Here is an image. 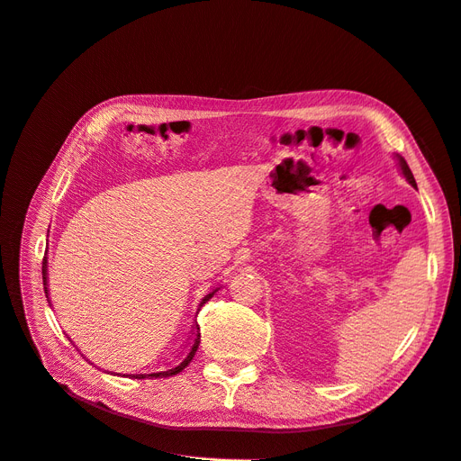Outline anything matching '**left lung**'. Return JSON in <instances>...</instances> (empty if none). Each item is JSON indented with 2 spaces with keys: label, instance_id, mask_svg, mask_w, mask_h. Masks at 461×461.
I'll list each match as a JSON object with an SVG mask.
<instances>
[{
  "label": "left lung",
  "instance_id": "8db88e82",
  "mask_svg": "<svg viewBox=\"0 0 461 461\" xmlns=\"http://www.w3.org/2000/svg\"><path fill=\"white\" fill-rule=\"evenodd\" d=\"M400 158V167H402V172H403V176L407 177V181L413 185V186H417V183H415V177H413V174H411V169H409V166H407V162H405V158L403 157H398Z\"/></svg>",
  "mask_w": 461,
  "mask_h": 461
}]
</instances>
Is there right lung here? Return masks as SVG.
<instances>
[{"label":"right lung","instance_id":"right-lung-1","mask_svg":"<svg viewBox=\"0 0 461 461\" xmlns=\"http://www.w3.org/2000/svg\"><path fill=\"white\" fill-rule=\"evenodd\" d=\"M42 284H44V294H48V261H46V256H44V259H42ZM216 294V289H212V292H209L203 299H202V303H200V306H203L212 295ZM48 303H50V297H48ZM200 338H202V332H200V325L196 323L194 325V330H192V338H190V344L186 346V351L179 357V360H176V362H169L167 366H164L162 370H157V372H153V374H129V377H132V379H145V377H149V379H157V377H172V375H177L181 370H185L186 366H188V362L192 360V357L196 355V351H198V346H200Z\"/></svg>","mask_w":461,"mask_h":461}]
</instances>
